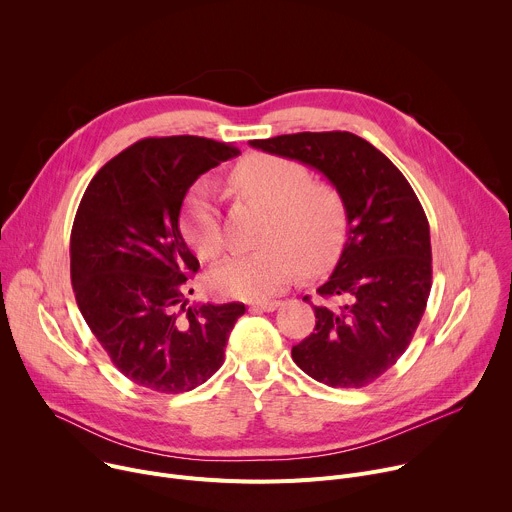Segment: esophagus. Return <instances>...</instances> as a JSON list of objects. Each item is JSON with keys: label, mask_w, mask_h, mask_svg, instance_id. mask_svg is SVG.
<instances>
[{"label": "esophagus", "mask_w": 512, "mask_h": 512, "mask_svg": "<svg viewBox=\"0 0 512 512\" xmlns=\"http://www.w3.org/2000/svg\"><path fill=\"white\" fill-rule=\"evenodd\" d=\"M281 306V302H277V300H267V302H253L251 304V308L253 310H261V312H273V310H277Z\"/></svg>", "instance_id": "esophagus-1"}]
</instances>
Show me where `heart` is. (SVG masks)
<instances>
[{
	"instance_id": "heart-1",
	"label": "heart",
	"mask_w": 512,
	"mask_h": 512,
	"mask_svg": "<svg viewBox=\"0 0 512 512\" xmlns=\"http://www.w3.org/2000/svg\"><path fill=\"white\" fill-rule=\"evenodd\" d=\"M233 190L267 208L259 251L218 265L210 277L218 294L237 300H265L285 287L300 265L308 273L326 269L338 257L348 229L346 202L332 182L312 180L306 164L251 154L231 172ZM180 227L202 261H216L227 241L212 184L196 180L184 200Z\"/></svg>"
}]
</instances>
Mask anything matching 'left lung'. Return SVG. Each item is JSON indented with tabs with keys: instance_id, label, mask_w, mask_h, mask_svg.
Masks as SVG:
<instances>
[{
	"instance_id": "left-lung-1",
	"label": "left lung",
	"mask_w": 512,
	"mask_h": 512,
	"mask_svg": "<svg viewBox=\"0 0 512 512\" xmlns=\"http://www.w3.org/2000/svg\"><path fill=\"white\" fill-rule=\"evenodd\" d=\"M251 145L316 168L346 202L348 239L316 289V328L291 358L328 387L371 385L407 350L427 306L431 243L423 206L399 168L354 133L304 131Z\"/></svg>"
}]
</instances>
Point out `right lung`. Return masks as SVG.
Returning <instances> with one entry per match:
<instances>
[{
    "label": "right lung",
    "mask_w": 512,
    "mask_h": 512,
    "mask_svg": "<svg viewBox=\"0 0 512 512\" xmlns=\"http://www.w3.org/2000/svg\"><path fill=\"white\" fill-rule=\"evenodd\" d=\"M241 154L196 135L148 137L109 160L87 186L70 233L79 310L135 385L186 393L225 362L245 304L186 306L200 269L180 233V208L200 174Z\"/></svg>",
    "instance_id": "add662e5"
}]
</instances>
